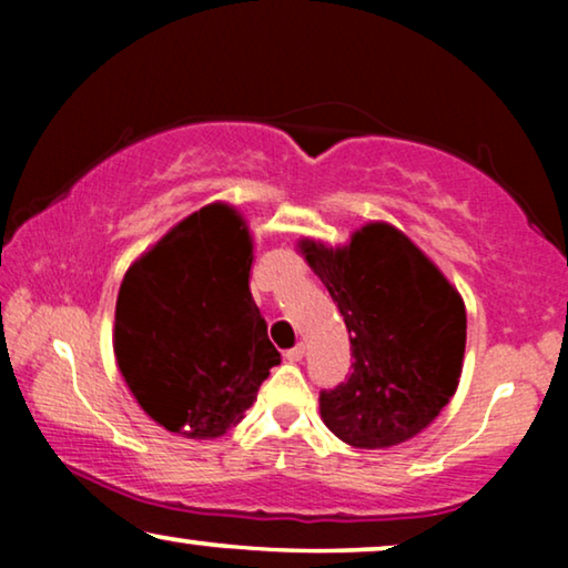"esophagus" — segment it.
Listing matches in <instances>:
<instances>
[{
	"label": "esophagus",
	"mask_w": 568,
	"mask_h": 568,
	"mask_svg": "<svg viewBox=\"0 0 568 568\" xmlns=\"http://www.w3.org/2000/svg\"><path fill=\"white\" fill-rule=\"evenodd\" d=\"M284 356H286V362L297 364V362H302V359H305V346H302V344H297V346H294V348H290V352H286Z\"/></svg>",
	"instance_id": "esophagus-1"
}]
</instances>
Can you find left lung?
<instances>
[{"label":"left lung","instance_id":"obj_1","mask_svg":"<svg viewBox=\"0 0 568 568\" xmlns=\"http://www.w3.org/2000/svg\"><path fill=\"white\" fill-rule=\"evenodd\" d=\"M297 247L331 292L352 341V375L321 393L323 424L359 449L416 437L460 383V292L387 222L364 224L338 247L310 237Z\"/></svg>","mask_w":568,"mask_h":568}]
</instances>
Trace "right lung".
I'll list each match as a JSON object with an SVG mask.
<instances>
[{"label": "right lung", "instance_id": "1", "mask_svg": "<svg viewBox=\"0 0 568 568\" xmlns=\"http://www.w3.org/2000/svg\"><path fill=\"white\" fill-rule=\"evenodd\" d=\"M253 237L235 206H201L131 263L113 352L144 414L189 439L243 422L282 362L251 294Z\"/></svg>", "mask_w": 568, "mask_h": 568}]
</instances>
